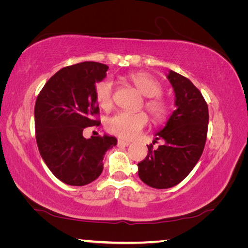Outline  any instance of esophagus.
Returning <instances> with one entry per match:
<instances>
[{"mask_svg": "<svg viewBox=\"0 0 248 248\" xmlns=\"http://www.w3.org/2000/svg\"><path fill=\"white\" fill-rule=\"evenodd\" d=\"M130 144V142L129 141H124V140H121V139H119L118 140V146H129Z\"/></svg>", "mask_w": 248, "mask_h": 248, "instance_id": "34e87169", "label": "esophagus"}]
</instances>
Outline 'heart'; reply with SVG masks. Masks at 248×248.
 Wrapping results in <instances>:
<instances>
[{"instance_id":"obj_1","label":"heart","mask_w":248,"mask_h":248,"mask_svg":"<svg viewBox=\"0 0 248 248\" xmlns=\"http://www.w3.org/2000/svg\"><path fill=\"white\" fill-rule=\"evenodd\" d=\"M129 78L134 86L145 97H148L145 102V108L150 111L153 118L157 121L165 119L169 112V107L158 96L162 93V86L158 81L145 73H134L130 75ZM112 94H114V82L111 79L105 78L96 84V102L104 110H109L112 107L114 104ZM148 121L149 118L144 112L120 111L107 120L106 128L110 133L124 139H133L148 124Z\"/></svg>"}]
</instances>
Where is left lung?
<instances>
[{
	"label": "left lung",
	"mask_w": 248,
	"mask_h": 248,
	"mask_svg": "<svg viewBox=\"0 0 248 248\" xmlns=\"http://www.w3.org/2000/svg\"><path fill=\"white\" fill-rule=\"evenodd\" d=\"M167 78L174 89L176 109L155 134V140L163 139L164 144L156 150L149 145L146 157L138 163L140 179L156 189L176 186L192 170L203 152L209 123L208 105L190 79L174 71Z\"/></svg>",
	"instance_id": "1"
}]
</instances>
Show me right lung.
<instances>
[{"mask_svg":"<svg viewBox=\"0 0 248 248\" xmlns=\"http://www.w3.org/2000/svg\"><path fill=\"white\" fill-rule=\"evenodd\" d=\"M108 66L86 61L65 66L49 78L35 104L36 141L41 157L58 179L84 186L102 174L104 155L117 144L115 137H91L83 130L98 127L96 83L106 78Z\"/></svg>","mask_w":248,"mask_h":248,"instance_id":"add662e5","label":"right lung"}]
</instances>
